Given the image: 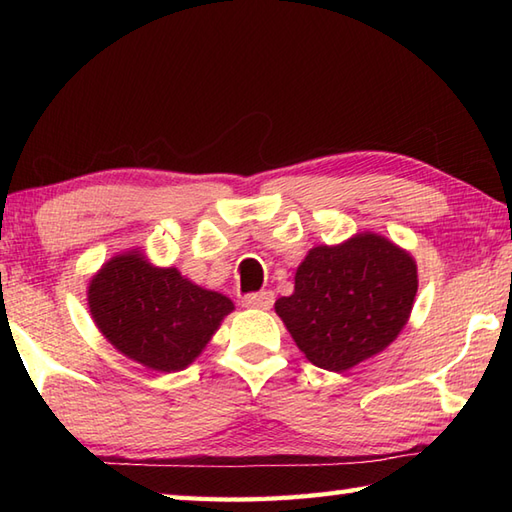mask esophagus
<instances>
[{"instance_id": "34e87169", "label": "esophagus", "mask_w": 512, "mask_h": 512, "mask_svg": "<svg viewBox=\"0 0 512 512\" xmlns=\"http://www.w3.org/2000/svg\"><path fill=\"white\" fill-rule=\"evenodd\" d=\"M273 292H255V295L244 297V306L246 308H255V310H268L273 306Z\"/></svg>"}]
</instances>
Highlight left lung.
<instances>
[{
  "instance_id": "1",
  "label": "left lung",
  "mask_w": 512,
  "mask_h": 512,
  "mask_svg": "<svg viewBox=\"0 0 512 512\" xmlns=\"http://www.w3.org/2000/svg\"><path fill=\"white\" fill-rule=\"evenodd\" d=\"M416 292L418 266L409 250L363 231L310 248L295 290L275 301V312L312 365L341 374L396 341Z\"/></svg>"
}]
</instances>
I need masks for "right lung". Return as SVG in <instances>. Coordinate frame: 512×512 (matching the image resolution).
Segmentation results:
<instances>
[{
  "label": "right lung",
  "instance_id": "right-lung-1",
  "mask_svg": "<svg viewBox=\"0 0 512 512\" xmlns=\"http://www.w3.org/2000/svg\"><path fill=\"white\" fill-rule=\"evenodd\" d=\"M96 328L123 356L151 372L189 367L235 303L206 290L178 268L151 264L143 248H129L96 270L88 284Z\"/></svg>",
  "mask_w": 512,
  "mask_h": 512
}]
</instances>
